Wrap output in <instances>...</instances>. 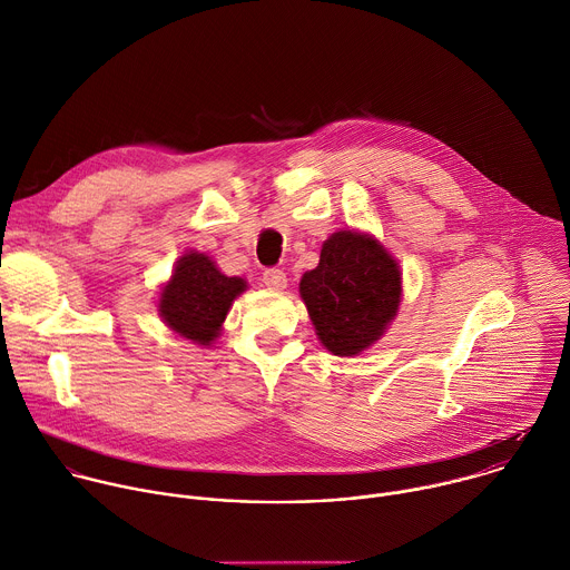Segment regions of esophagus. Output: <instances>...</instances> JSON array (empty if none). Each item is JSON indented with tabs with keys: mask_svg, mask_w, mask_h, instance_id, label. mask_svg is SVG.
<instances>
[{
	"mask_svg": "<svg viewBox=\"0 0 570 570\" xmlns=\"http://www.w3.org/2000/svg\"><path fill=\"white\" fill-rule=\"evenodd\" d=\"M263 283H265L269 289L281 292V289H285V287H287V276H285V272H283V269L272 267V269H265V274H263Z\"/></svg>",
	"mask_w": 570,
	"mask_h": 570,
	"instance_id": "esophagus-1",
	"label": "esophagus"
}]
</instances>
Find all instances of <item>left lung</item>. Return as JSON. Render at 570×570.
Masks as SVG:
<instances>
[{"instance_id": "1", "label": "left lung", "mask_w": 570, "mask_h": 570, "mask_svg": "<svg viewBox=\"0 0 570 570\" xmlns=\"http://www.w3.org/2000/svg\"><path fill=\"white\" fill-rule=\"evenodd\" d=\"M298 289L325 350L356 356L394 321L401 269L374 236L341 229L323 243L318 265L303 274Z\"/></svg>"}]
</instances>
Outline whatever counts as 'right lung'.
Instances as JSON below:
<instances>
[{"label":"right lung","instance_id":"add662e5","mask_svg":"<svg viewBox=\"0 0 570 570\" xmlns=\"http://www.w3.org/2000/svg\"><path fill=\"white\" fill-rule=\"evenodd\" d=\"M245 289V278L225 276L207 254L187 252L160 292L158 312L176 334L212 345L220 336L234 298Z\"/></svg>","mask_w":570,"mask_h":570}]
</instances>
